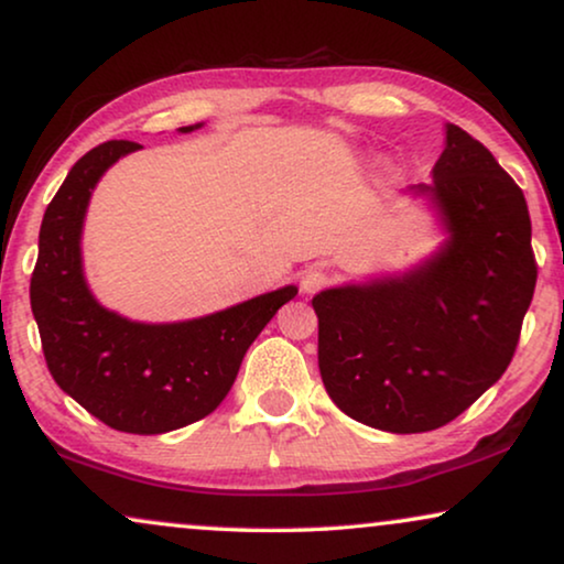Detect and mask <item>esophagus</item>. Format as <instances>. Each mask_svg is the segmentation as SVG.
I'll list each match as a JSON object with an SVG mask.
<instances>
[{"label": "esophagus", "instance_id": "obj_1", "mask_svg": "<svg viewBox=\"0 0 564 564\" xmlns=\"http://www.w3.org/2000/svg\"><path fill=\"white\" fill-rule=\"evenodd\" d=\"M327 283H329V278L322 268H310L302 275V291H304V294H317V291L325 289Z\"/></svg>", "mask_w": 564, "mask_h": 564}]
</instances>
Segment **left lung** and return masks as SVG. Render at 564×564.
<instances>
[{
	"instance_id": "8db88e82",
	"label": "left lung",
	"mask_w": 564,
	"mask_h": 564,
	"mask_svg": "<svg viewBox=\"0 0 564 564\" xmlns=\"http://www.w3.org/2000/svg\"><path fill=\"white\" fill-rule=\"evenodd\" d=\"M425 198L446 239L402 273L343 283L312 299L319 373L337 408L387 433L452 423L513 358L536 286L521 187L459 126Z\"/></svg>"
}]
</instances>
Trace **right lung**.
I'll return each mask as SVG.
<instances>
[{"label":"right lung","instance_id":"obj_1","mask_svg":"<svg viewBox=\"0 0 564 564\" xmlns=\"http://www.w3.org/2000/svg\"><path fill=\"white\" fill-rule=\"evenodd\" d=\"M139 149L133 141H105L66 175L43 214L30 306L56 384L105 425L156 435L219 408L247 348L299 289H275L183 322H137L105 310L85 278L82 229L95 185Z\"/></svg>","mask_w":564,"mask_h":564}]
</instances>
